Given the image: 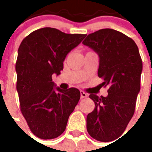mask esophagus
Listing matches in <instances>:
<instances>
[{
    "label": "esophagus",
    "instance_id": "esophagus-1",
    "mask_svg": "<svg viewBox=\"0 0 152 152\" xmlns=\"http://www.w3.org/2000/svg\"><path fill=\"white\" fill-rule=\"evenodd\" d=\"M80 96H81V98H86V97L88 96V95L85 91H80Z\"/></svg>",
    "mask_w": 152,
    "mask_h": 152
}]
</instances>
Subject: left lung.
I'll return each instance as SVG.
<instances>
[{
  "instance_id": "8db88e82",
  "label": "left lung",
  "mask_w": 152,
  "mask_h": 152,
  "mask_svg": "<svg viewBox=\"0 0 152 152\" xmlns=\"http://www.w3.org/2000/svg\"><path fill=\"white\" fill-rule=\"evenodd\" d=\"M83 44L98 54V77L109 87L107 97L89 95L95 109L87 116L86 128L93 139L110 142L122 135L134 114L142 61L135 42L117 30L100 29Z\"/></svg>"
}]
</instances>
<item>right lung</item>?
<instances>
[{
	"label": "right lung",
	"mask_w": 152,
	"mask_h": 152,
	"mask_svg": "<svg viewBox=\"0 0 152 152\" xmlns=\"http://www.w3.org/2000/svg\"><path fill=\"white\" fill-rule=\"evenodd\" d=\"M86 36L45 27L30 33L20 44L16 63V90L20 110L37 137L55 139L66 129L80 91L56 87L52 75L61 74L67 54Z\"/></svg>",
	"instance_id": "obj_1"
}]
</instances>
